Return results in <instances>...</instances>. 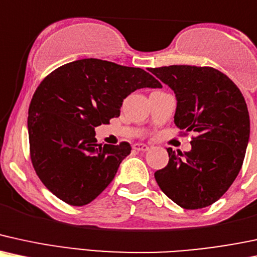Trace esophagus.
<instances>
[{"label": "esophagus", "instance_id": "1", "mask_svg": "<svg viewBox=\"0 0 257 257\" xmlns=\"http://www.w3.org/2000/svg\"><path fill=\"white\" fill-rule=\"evenodd\" d=\"M134 149L137 150V152H147V150H149V147L143 143H136L134 144Z\"/></svg>", "mask_w": 257, "mask_h": 257}]
</instances>
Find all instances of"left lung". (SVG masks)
Here are the masks:
<instances>
[{
	"label": "left lung",
	"mask_w": 257,
	"mask_h": 257,
	"mask_svg": "<svg viewBox=\"0 0 257 257\" xmlns=\"http://www.w3.org/2000/svg\"><path fill=\"white\" fill-rule=\"evenodd\" d=\"M149 71L176 93V125L184 135L196 134L190 152L168 148V165L155 172L156 183L184 209L210 206L242 168L250 136L245 99L227 75L213 67L172 65Z\"/></svg>",
	"instance_id": "left-lung-1"
}]
</instances>
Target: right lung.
<instances>
[{
    "label": "right lung",
    "mask_w": 257,
    "mask_h": 257,
    "mask_svg": "<svg viewBox=\"0 0 257 257\" xmlns=\"http://www.w3.org/2000/svg\"><path fill=\"white\" fill-rule=\"evenodd\" d=\"M161 86L144 69L98 59L77 60L48 74L27 117L30 156L45 188L71 206L95 200L131 153L127 142L98 144L95 127L119 116L131 92Z\"/></svg>",
    "instance_id": "obj_1"
}]
</instances>
